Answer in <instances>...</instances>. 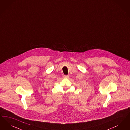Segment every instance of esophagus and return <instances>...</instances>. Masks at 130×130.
Returning <instances> with one entry per match:
<instances>
[{
	"label": "esophagus",
	"instance_id": "esophagus-1",
	"mask_svg": "<svg viewBox=\"0 0 130 130\" xmlns=\"http://www.w3.org/2000/svg\"><path fill=\"white\" fill-rule=\"evenodd\" d=\"M69 75H65V76H64V78H69Z\"/></svg>",
	"mask_w": 130,
	"mask_h": 130
}]
</instances>
